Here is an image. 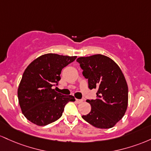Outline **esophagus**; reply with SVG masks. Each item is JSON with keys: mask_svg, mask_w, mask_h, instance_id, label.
Segmentation results:
<instances>
[{"mask_svg": "<svg viewBox=\"0 0 151 151\" xmlns=\"http://www.w3.org/2000/svg\"><path fill=\"white\" fill-rule=\"evenodd\" d=\"M76 101L78 103H82L83 102V99H76Z\"/></svg>", "mask_w": 151, "mask_h": 151, "instance_id": "34e87169", "label": "esophagus"}]
</instances>
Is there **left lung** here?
<instances>
[{"instance_id":"left-lung-1","label":"left lung","mask_w":151,"mask_h":151,"mask_svg":"<svg viewBox=\"0 0 151 151\" xmlns=\"http://www.w3.org/2000/svg\"><path fill=\"white\" fill-rule=\"evenodd\" d=\"M77 62L89 89H97L96 99L86 101L91 106V112L82 118L96 128H112L128 106V86L121 68L112 59L100 54L80 57Z\"/></svg>"}]
</instances>
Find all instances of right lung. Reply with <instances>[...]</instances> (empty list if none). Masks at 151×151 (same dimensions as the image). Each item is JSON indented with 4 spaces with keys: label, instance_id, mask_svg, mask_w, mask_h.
Returning a JSON list of instances; mask_svg holds the SVG:
<instances>
[{
    "label": "right lung",
    "instance_id": "obj_1",
    "mask_svg": "<svg viewBox=\"0 0 151 151\" xmlns=\"http://www.w3.org/2000/svg\"><path fill=\"white\" fill-rule=\"evenodd\" d=\"M76 56L48 53L38 57L27 67L18 89L23 114L38 126H46L60 118L65 106L75 101L73 96H64L52 88L58 86L64 67Z\"/></svg>",
    "mask_w": 151,
    "mask_h": 151
}]
</instances>
